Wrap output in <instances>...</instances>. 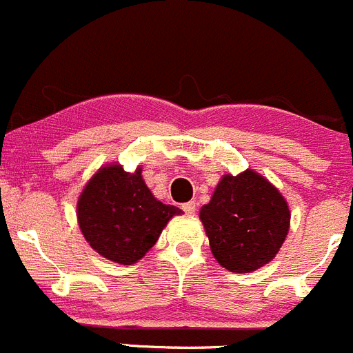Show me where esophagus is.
I'll list each match as a JSON object with an SVG mask.
<instances>
[{
  "mask_svg": "<svg viewBox=\"0 0 353 353\" xmlns=\"http://www.w3.org/2000/svg\"><path fill=\"white\" fill-rule=\"evenodd\" d=\"M181 209H183L185 214L194 216V214H195V209H197V204H195V201L185 202V204H181Z\"/></svg>",
  "mask_w": 353,
  "mask_h": 353,
  "instance_id": "34e87169",
  "label": "esophagus"
}]
</instances>
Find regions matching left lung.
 I'll return each instance as SVG.
<instances>
[{"label":"left lung","mask_w":353,"mask_h":353,"mask_svg":"<svg viewBox=\"0 0 353 353\" xmlns=\"http://www.w3.org/2000/svg\"><path fill=\"white\" fill-rule=\"evenodd\" d=\"M201 221L212 256L232 273H250L276 256L290 228V209L259 173L223 175Z\"/></svg>","instance_id":"1"}]
</instances>
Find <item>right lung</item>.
<instances>
[{
	"label": "right lung",
	"instance_id": "right-lung-1",
	"mask_svg": "<svg viewBox=\"0 0 353 353\" xmlns=\"http://www.w3.org/2000/svg\"><path fill=\"white\" fill-rule=\"evenodd\" d=\"M175 214L181 209L158 201L141 168L128 173L121 165L103 166L77 202L79 226L89 245L118 264L142 259Z\"/></svg>",
	"mask_w": 353,
	"mask_h": 353
}]
</instances>
